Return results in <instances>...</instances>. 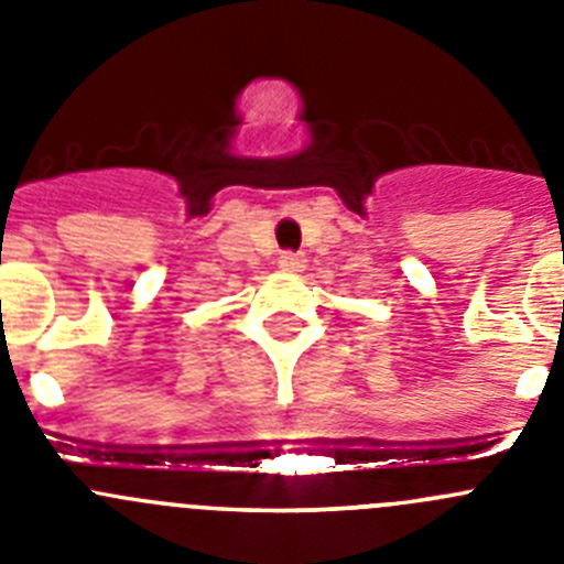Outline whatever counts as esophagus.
<instances>
[{"label":"esophagus","instance_id":"1","mask_svg":"<svg viewBox=\"0 0 564 564\" xmlns=\"http://www.w3.org/2000/svg\"><path fill=\"white\" fill-rule=\"evenodd\" d=\"M279 265H282V271H304V268H307V257L285 251V254H282V260H279Z\"/></svg>","mask_w":564,"mask_h":564}]
</instances>
